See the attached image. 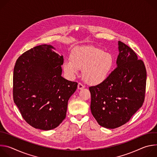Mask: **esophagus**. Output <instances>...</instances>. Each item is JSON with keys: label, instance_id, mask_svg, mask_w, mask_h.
<instances>
[{"label": "esophagus", "instance_id": "1", "mask_svg": "<svg viewBox=\"0 0 157 157\" xmlns=\"http://www.w3.org/2000/svg\"><path fill=\"white\" fill-rule=\"evenodd\" d=\"M84 87H85V86H84L82 84H81V83H80V82H79L78 84V89H79V90H81V89H83L84 88Z\"/></svg>", "mask_w": 157, "mask_h": 157}]
</instances>
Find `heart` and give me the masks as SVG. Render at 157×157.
I'll use <instances>...</instances> for the list:
<instances>
[{"label": "heart", "mask_w": 157, "mask_h": 157, "mask_svg": "<svg viewBox=\"0 0 157 157\" xmlns=\"http://www.w3.org/2000/svg\"><path fill=\"white\" fill-rule=\"evenodd\" d=\"M114 66V58L110 53L94 47L75 48L70 59L63 63V70L70 78H73L82 69L84 80L92 84L104 82L110 75Z\"/></svg>", "instance_id": "heart-1"}]
</instances>
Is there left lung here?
<instances>
[{"label": "left lung", "mask_w": 157, "mask_h": 157, "mask_svg": "<svg viewBox=\"0 0 157 157\" xmlns=\"http://www.w3.org/2000/svg\"><path fill=\"white\" fill-rule=\"evenodd\" d=\"M118 50L117 68L104 82L89 88L91 113L107 128L127 122L142 106L145 98L147 72L144 62L120 41Z\"/></svg>", "instance_id": "obj_1"}]
</instances>
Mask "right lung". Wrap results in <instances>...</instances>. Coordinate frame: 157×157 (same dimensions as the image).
Wrapping results in <instances>:
<instances>
[{
	"mask_svg": "<svg viewBox=\"0 0 157 157\" xmlns=\"http://www.w3.org/2000/svg\"><path fill=\"white\" fill-rule=\"evenodd\" d=\"M51 44H41L17 60L13 76V101L25 121L35 128L49 130L65 119L68 102L78 83L62 75L63 55Z\"/></svg>",
	"mask_w": 157,
	"mask_h": 157,
	"instance_id": "obj_1",
	"label": "right lung"
}]
</instances>
